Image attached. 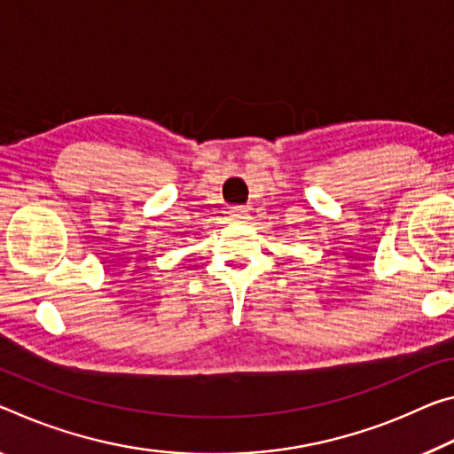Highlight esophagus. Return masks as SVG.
Segmentation results:
<instances>
[{
	"label": "esophagus",
	"mask_w": 454,
	"mask_h": 454,
	"mask_svg": "<svg viewBox=\"0 0 454 454\" xmlns=\"http://www.w3.org/2000/svg\"><path fill=\"white\" fill-rule=\"evenodd\" d=\"M228 214H230V220H234V222H247L248 220V207L247 206H234Z\"/></svg>",
	"instance_id": "1"
}]
</instances>
